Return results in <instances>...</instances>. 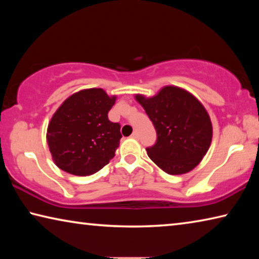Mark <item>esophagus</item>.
I'll return each instance as SVG.
<instances>
[{
  "label": "esophagus",
  "instance_id": "34e87169",
  "mask_svg": "<svg viewBox=\"0 0 259 259\" xmlns=\"http://www.w3.org/2000/svg\"><path fill=\"white\" fill-rule=\"evenodd\" d=\"M131 137L135 138V139H138V138H139V135H138L137 131H134L133 135H131Z\"/></svg>",
  "mask_w": 259,
  "mask_h": 259
}]
</instances>
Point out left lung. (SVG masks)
<instances>
[{
	"instance_id": "1",
	"label": "left lung",
	"mask_w": 259,
	"mask_h": 259,
	"mask_svg": "<svg viewBox=\"0 0 259 259\" xmlns=\"http://www.w3.org/2000/svg\"><path fill=\"white\" fill-rule=\"evenodd\" d=\"M156 130V142L146 148L150 159L169 175L191 171L208 152L212 125L194 96L177 87H164L152 98L136 96Z\"/></svg>"
}]
</instances>
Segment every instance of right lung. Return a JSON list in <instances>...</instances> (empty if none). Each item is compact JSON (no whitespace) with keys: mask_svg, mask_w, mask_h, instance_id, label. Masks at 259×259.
Segmentation results:
<instances>
[{"mask_svg":"<svg viewBox=\"0 0 259 259\" xmlns=\"http://www.w3.org/2000/svg\"><path fill=\"white\" fill-rule=\"evenodd\" d=\"M115 99L93 88L72 95L57 109L47 140L58 168L75 176H89L108 164L122 137L121 125L107 115Z\"/></svg>","mask_w":259,"mask_h":259,"instance_id":"1","label":"right lung"}]
</instances>
